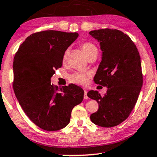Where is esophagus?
Instances as JSON below:
<instances>
[{
    "instance_id": "esophagus-1",
    "label": "esophagus",
    "mask_w": 157,
    "mask_h": 157,
    "mask_svg": "<svg viewBox=\"0 0 157 157\" xmlns=\"http://www.w3.org/2000/svg\"><path fill=\"white\" fill-rule=\"evenodd\" d=\"M87 93H88V91L86 90H84V98L85 99H88V97L87 96Z\"/></svg>"
}]
</instances>
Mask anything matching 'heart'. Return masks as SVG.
Listing matches in <instances>:
<instances>
[{"instance_id": "b5f03b06", "label": "heart", "mask_w": 157, "mask_h": 157, "mask_svg": "<svg viewBox=\"0 0 157 157\" xmlns=\"http://www.w3.org/2000/svg\"><path fill=\"white\" fill-rule=\"evenodd\" d=\"M81 48H82L83 52L85 53V54L86 55L87 58L89 59L90 57L94 56H97L98 53V48L95 44H93V43L90 42H85L81 45ZM69 50L67 49L64 51V54H63L62 60L64 61L67 60V56H68ZM89 77V75L88 73L85 72H75L73 74L72 76L70 77V80L72 82L76 83L78 85H86L88 82V80Z\"/></svg>"}]
</instances>
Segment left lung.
<instances>
[{
    "mask_svg": "<svg viewBox=\"0 0 157 157\" xmlns=\"http://www.w3.org/2000/svg\"><path fill=\"white\" fill-rule=\"evenodd\" d=\"M100 43L102 60L94 77L96 84L107 87L104 96L90 90L98 110L90 115L95 124L112 128L128 117L143 85L140 57L130 37L118 29H101L89 33Z\"/></svg>",
    "mask_w": 157,
    "mask_h": 157,
    "instance_id": "obj_1",
    "label": "left lung"
}]
</instances>
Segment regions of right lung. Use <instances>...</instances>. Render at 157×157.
<instances>
[{
  "label": "right lung",
  "mask_w": 157,
  "mask_h": 157,
  "mask_svg": "<svg viewBox=\"0 0 157 157\" xmlns=\"http://www.w3.org/2000/svg\"><path fill=\"white\" fill-rule=\"evenodd\" d=\"M78 35L56 30L33 33L21 43L13 59L16 97L29 120L47 131L65 128L72 109L83 100L80 87L59 88L51 83L56 69L62 66L64 51Z\"/></svg>",
  "instance_id": "add662e5"
}]
</instances>
